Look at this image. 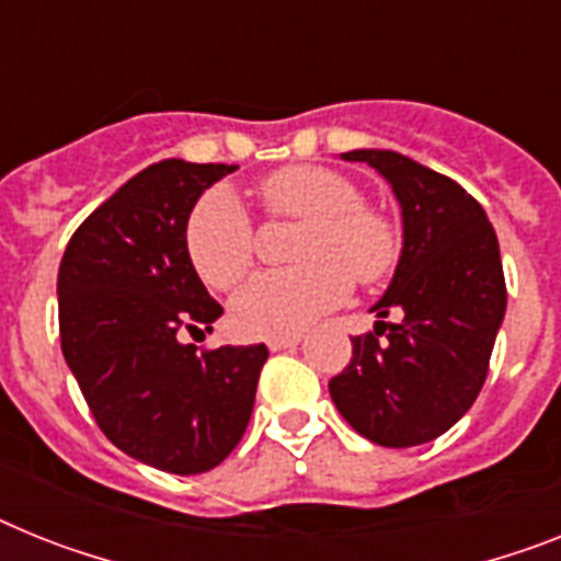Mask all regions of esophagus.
<instances>
[{"instance_id": "1", "label": "esophagus", "mask_w": 561, "mask_h": 561, "mask_svg": "<svg viewBox=\"0 0 561 561\" xmlns=\"http://www.w3.org/2000/svg\"><path fill=\"white\" fill-rule=\"evenodd\" d=\"M302 342V333H285V336H271L267 339V345L271 351H285V347H294Z\"/></svg>"}]
</instances>
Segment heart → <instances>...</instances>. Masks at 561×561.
Masks as SVG:
<instances>
[{"instance_id": "obj_1", "label": "heart", "mask_w": 561, "mask_h": 561, "mask_svg": "<svg viewBox=\"0 0 561 561\" xmlns=\"http://www.w3.org/2000/svg\"><path fill=\"white\" fill-rule=\"evenodd\" d=\"M259 196L279 219L305 222L290 271L262 273L237 296L233 319L253 336H285L342 305L353 279L376 285L399 265L402 233L351 179L319 164H288L262 179ZM185 253L208 288L233 290L256 262V230L230 187H210L185 225Z\"/></svg>"}]
</instances>
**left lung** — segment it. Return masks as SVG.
Instances as JSON below:
<instances>
[{
  "label": "left lung",
  "mask_w": 561,
  "mask_h": 561,
  "mask_svg": "<svg viewBox=\"0 0 561 561\" xmlns=\"http://www.w3.org/2000/svg\"><path fill=\"white\" fill-rule=\"evenodd\" d=\"M402 205L404 244L376 322L351 336V365L331 379L347 425L382 448H413L459 422L488 379L507 288L482 205L454 179L393 150H351Z\"/></svg>",
  "instance_id": "left-lung-1"
}]
</instances>
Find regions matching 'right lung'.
Returning <instances> with one entry per match:
<instances>
[{
    "label": "right lung",
    "instance_id": "add662e5",
    "mask_svg": "<svg viewBox=\"0 0 561 561\" xmlns=\"http://www.w3.org/2000/svg\"><path fill=\"white\" fill-rule=\"evenodd\" d=\"M237 164L164 159L77 228L59 265V339L99 431L164 473H205L242 439L265 345H182L222 305L185 253L193 205Z\"/></svg>",
    "mask_w": 561,
    "mask_h": 561
}]
</instances>
